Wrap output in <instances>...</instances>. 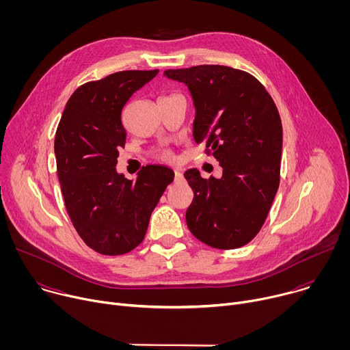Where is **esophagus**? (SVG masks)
<instances>
[{"mask_svg": "<svg viewBox=\"0 0 350 350\" xmlns=\"http://www.w3.org/2000/svg\"><path fill=\"white\" fill-rule=\"evenodd\" d=\"M174 178H176V181L183 180V173L180 170H174Z\"/></svg>", "mask_w": 350, "mask_h": 350, "instance_id": "1", "label": "esophagus"}]
</instances>
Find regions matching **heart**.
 <instances>
[{"label":"heart","mask_w":350,"mask_h":350,"mask_svg":"<svg viewBox=\"0 0 350 350\" xmlns=\"http://www.w3.org/2000/svg\"><path fill=\"white\" fill-rule=\"evenodd\" d=\"M162 158H163V159H166V161H169V159H172V158H173V155H172L170 152H163V154H162Z\"/></svg>","instance_id":"heart-1"}]
</instances>
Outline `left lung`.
<instances>
[{"mask_svg":"<svg viewBox=\"0 0 350 350\" xmlns=\"http://www.w3.org/2000/svg\"><path fill=\"white\" fill-rule=\"evenodd\" d=\"M193 99V139L206 145L223 169L220 178L184 173L193 191L185 213L189 231L217 249L252 241L266 221L280 185L282 126L263 84L243 70L221 65L169 69Z\"/></svg>","mask_w":350,"mask_h":350,"instance_id":"obj_1","label":"left lung"}]
</instances>
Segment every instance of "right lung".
Here are the masks:
<instances>
[{"label":"right lung","instance_id":"1","mask_svg":"<svg viewBox=\"0 0 350 350\" xmlns=\"http://www.w3.org/2000/svg\"><path fill=\"white\" fill-rule=\"evenodd\" d=\"M157 70H123L80 85L55 134L57 172L68 215L81 239L101 255L137 247L174 172L148 165L129 180L116 172L126 130L122 112Z\"/></svg>","mask_w":350,"mask_h":350}]
</instances>
